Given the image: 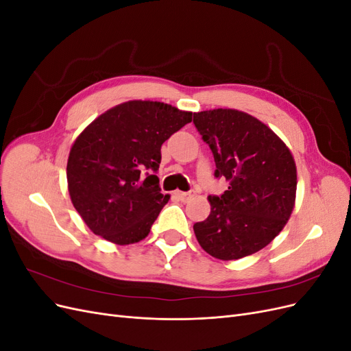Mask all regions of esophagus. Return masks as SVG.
Wrapping results in <instances>:
<instances>
[{
	"instance_id": "obj_1",
	"label": "esophagus",
	"mask_w": 351,
	"mask_h": 351,
	"mask_svg": "<svg viewBox=\"0 0 351 351\" xmlns=\"http://www.w3.org/2000/svg\"><path fill=\"white\" fill-rule=\"evenodd\" d=\"M176 196L182 202H187L190 197L195 196V192L193 190H190V192H176Z\"/></svg>"
}]
</instances>
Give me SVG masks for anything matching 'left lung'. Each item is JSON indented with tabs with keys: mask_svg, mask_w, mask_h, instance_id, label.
I'll use <instances>...</instances> for the list:
<instances>
[{
	"mask_svg": "<svg viewBox=\"0 0 351 351\" xmlns=\"http://www.w3.org/2000/svg\"><path fill=\"white\" fill-rule=\"evenodd\" d=\"M215 159V177L230 183L209 196V217L193 226L210 256L234 261L263 249L280 234L294 209L297 169L287 145L267 124L239 110L193 114Z\"/></svg>",
	"mask_w": 351,
	"mask_h": 351,
	"instance_id": "obj_1",
	"label": "left lung"
}]
</instances>
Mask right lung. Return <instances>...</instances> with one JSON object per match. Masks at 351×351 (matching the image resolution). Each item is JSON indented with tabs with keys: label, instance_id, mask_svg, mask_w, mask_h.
<instances>
[{
	"label": "right lung",
	"instance_id": "obj_1",
	"mask_svg": "<svg viewBox=\"0 0 351 351\" xmlns=\"http://www.w3.org/2000/svg\"><path fill=\"white\" fill-rule=\"evenodd\" d=\"M192 115L164 102L129 101L77 136L67 161L69 193L93 234L120 246L149 234L169 199L155 176L161 146Z\"/></svg>",
	"mask_w": 351,
	"mask_h": 351
}]
</instances>
